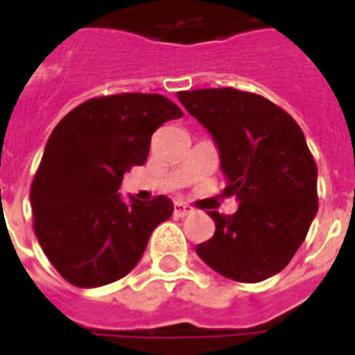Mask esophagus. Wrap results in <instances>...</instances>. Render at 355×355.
Masks as SVG:
<instances>
[{"label": "esophagus", "instance_id": "esophagus-1", "mask_svg": "<svg viewBox=\"0 0 355 355\" xmlns=\"http://www.w3.org/2000/svg\"><path fill=\"white\" fill-rule=\"evenodd\" d=\"M192 213V207H188L182 201H175V215L177 216H188Z\"/></svg>", "mask_w": 355, "mask_h": 355}]
</instances>
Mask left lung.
<instances>
[{
    "mask_svg": "<svg viewBox=\"0 0 355 355\" xmlns=\"http://www.w3.org/2000/svg\"><path fill=\"white\" fill-rule=\"evenodd\" d=\"M177 96L215 140L224 196L239 203L234 215L209 211L215 236L196 253L234 282H264L289 264L318 213V167L304 132L261 94L223 87Z\"/></svg>",
    "mask_w": 355,
    "mask_h": 355,
    "instance_id": "obj_1",
    "label": "left lung"
}]
</instances>
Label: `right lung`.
<instances>
[{
    "label": "right lung",
    "mask_w": 355,
    "mask_h": 355,
    "mask_svg": "<svg viewBox=\"0 0 355 355\" xmlns=\"http://www.w3.org/2000/svg\"><path fill=\"white\" fill-rule=\"evenodd\" d=\"M182 112L162 94L125 93L83 102L51 132L30 192L34 232L58 274L101 287L137 266L173 201H125L117 193L132 165H144L157 127Z\"/></svg>",
    "instance_id": "obj_1"
}]
</instances>
